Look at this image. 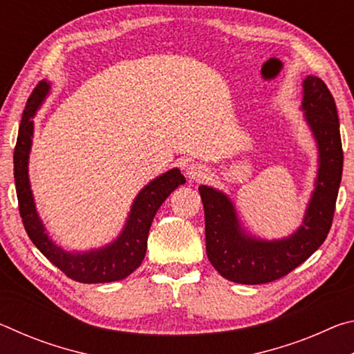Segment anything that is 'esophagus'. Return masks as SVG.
<instances>
[{
  "instance_id": "obj_1",
  "label": "esophagus",
  "mask_w": 354,
  "mask_h": 354,
  "mask_svg": "<svg viewBox=\"0 0 354 354\" xmlns=\"http://www.w3.org/2000/svg\"><path fill=\"white\" fill-rule=\"evenodd\" d=\"M185 175H187L189 179H194V181H200V179L206 178L207 169H206V165L198 164V162L189 164L187 169H185Z\"/></svg>"
}]
</instances>
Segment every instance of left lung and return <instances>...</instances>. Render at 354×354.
I'll list each match as a JSON object with an SVG mask.
<instances>
[{"mask_svg":"<svg viewBox=\"0 0 354 354\" xmlns=\"http://www.w3.org/2000/svg\"><path fill=\"white\" fill-rule=\"evenodd\" d=\"M303 87L304 117L319 145L320 167L304 221L295 234L272 242L248 237L227 196L207 185L198 187L205 206L207 257L232 283L266 284L286 277L325 242L331 230L344 167L337 107L319 77L308 76Z\"/></svg>","mask_w":354,"mask_h":354,"instance_id":"8db88e82","label":"left lung"}]
</instances>
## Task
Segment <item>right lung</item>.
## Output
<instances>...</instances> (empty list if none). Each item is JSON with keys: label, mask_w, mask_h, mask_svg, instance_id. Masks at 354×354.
<instances>
[{"label": "right lung", "mask_w": 354, "mask_h": 354, "mask_svg": "<svg viewBox=\"0 0 354 354\" xmlns=\"http://www.w3.org/2000/svg\"><path fill=\"white\" fill-rule=\"evenodd\" d=\"M50 86L40 81L29 97L25 111H23L19 137L14 149V178L19 211L23 226L32 243L40 250L48 261L62 270L68 278L77 283L97 284L112 283L127 278L140 266L147 253V239L149 226L160 205L167 200L178 185L185 183V178L178 169L164 173L154 181L142 189L131 209L124 230L115 242L104 248L92 250L87 253H67L56 247L45 232L37 212H35L34 198L28 179V158L31 149V137L34 131L32 117L41 104Z\"/></svg>", "instance_id": "right-lung-1"}]
</instances>
